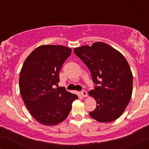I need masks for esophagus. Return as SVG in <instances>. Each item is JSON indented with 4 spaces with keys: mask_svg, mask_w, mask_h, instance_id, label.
I'll return each instance as SVG.
<instances>
[{
    "mask_svg": "<svg viewBox=\"0 0 149 149\" xmlns=\"http://www.w3.org/2000/svg\"><path fill=\"white\" fill-rule=\"evenodd\" d=\"M80 94H81L82 96L84 97L88 96V93H87V92L85 91V90H82V91L80 92Z\"/></svg>",
    "mask_w": 149,
    "mask_h": 149,
    "instance_id": "34e87169",
    "label": "esophagus"
}]
</instances>
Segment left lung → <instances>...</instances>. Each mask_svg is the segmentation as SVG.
Wrapping results in <instances>:
<instances>
[{"label":"left lung","mask_w":149,"mask_h":149,"mask_svg":"<svg viewBox=\"0 0 149 149\" xmlns=\"http://www.w3.org/2000/svg\"><path fill=\"white\" fill-rule=\"evenodd\" d=\"M75 54L86 64L96 84L89 91L97 101L95 111L90 112L100 123L115 120L123 113L131 100L133 76L129 64L119 51L103 42L76 47Z\"/></svg>","instance_id":"8db88e82"}]
</instances>
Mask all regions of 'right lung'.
Instances as JSON below:
<instances>
[{
	"instance_id": "1",
	"label": "right lung",
	"mask_w": 149,
	"mask_h": 149,
	"mask_svg": "<svg viewBox=\"0 0 149 149\" xmlns=\"http://www.w3.org/2000/svg\"><path fill=\"white\" fill-rule=\"evenodd\" d=\"M71 53L63 45H43L32 51L20 71L21 96L31 115L38 123L52 126L63 122L78 99L63 87L53 88L59 83L61 66Z\"/></svg>"
}]
</instances>
